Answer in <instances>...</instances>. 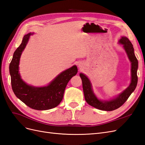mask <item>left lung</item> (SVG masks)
<instances>
[{
  "mask_svg": "<svg viewBox=\"0 0 145 145\" xmlns=\"http://www.w3.org/2000/svg\"><path fill=\"white\" fill-rule=\"evenodd\" d=\"M119 43L127 54L128 58L131 63V81L129 87L114 99L110 101H100L97 98L92 90L91 84L88 78L83 73L79 74L82 82L84 97L86 102L95 108L104 111H113L118 109L127 101L129 96L134 91L137 84L138 77L137 71L138 69V61L134 54L133 46L127 37H122Z\"/></svg>",
  "mask_w": 145,
  "mask_h": 145,
  "instance_id": "obj_1",
  "label": "left lung"
}]
</instances>
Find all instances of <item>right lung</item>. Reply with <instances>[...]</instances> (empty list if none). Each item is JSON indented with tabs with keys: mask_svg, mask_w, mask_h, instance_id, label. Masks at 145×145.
<instances>
[{
	"mask_svg": "<svg viewBox=\"0 0 145 145\" xmlns=\"http://www.w3.org/2000/svg\"><path fill=\"white\" fill-rule=\"evenodd\" d=\"M23 37L22 43L16 50L10 64V73L12 90L15 95L30 108L37 110L52 109L61 102L65 88L69 81L76 75L78 69L73 66L61 73L48 86L35 87L27 85L21 79L18 65L21 54L25 48L31 35Z\"/></svg>",
	"mask_w": 145,
	"mask_h": 145,
	"instance_id": "1",
	"label": "right lung"
}]
</instances>
